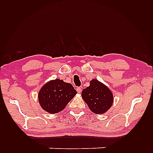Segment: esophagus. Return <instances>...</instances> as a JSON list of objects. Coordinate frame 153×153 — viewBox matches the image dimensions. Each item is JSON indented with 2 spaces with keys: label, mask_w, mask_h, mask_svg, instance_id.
<instances>
[{
  "label": "esophagus",
  "mask_w": 153,
  "mask_h": 153,
  "mask_svg": "<svg viewBox=\"0 0 153 153\" xmlns=\"http://www.w3.org/2000/svg\"><path fill=\"white\" fill-rule=\"evenodd\" d=\"M76 91H77V93H81V91H82V88H81V87H77L76 88Z\"/></svg>",
  "instance_id": "esophagus-1"
}]
</instances>
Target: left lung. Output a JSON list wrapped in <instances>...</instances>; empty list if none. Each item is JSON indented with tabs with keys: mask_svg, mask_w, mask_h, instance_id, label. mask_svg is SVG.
I'll return each mask as SVG.
<instances>
[{
	"mask_svg": "<svg viewBox=\"0 0 153 153\" xmlns=\"http://www.w3.org/2000/svg\"><path fill=\"white\" fill-rule=\"evenodd\" d=\"M82 96L90 110L95 114L106 112L113 102V95L110 90L95 79L91 81L89 87L82 91Z\"/></svg>",
	"mask_w": 153,
	"mask_h": 153,
	"instance_id": "left-lung-1",
	"label": "left lung"
}]
</instances>
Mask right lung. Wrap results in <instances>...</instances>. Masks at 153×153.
<instances>
[{"mask_svg":"<svg viewBox=\"0 0 153 153\" xmlns=\"http://www.w3.org/2000/svg\"><path fill=\"white\" fill-rule=\"evenodd\" d=\"M76 93L71 83L56 79L42 87L39 93V101L45 111L56 114L62 110Z\"/></svg>","mask_w":153,"mask_h":153,"instance_id":"right-lung-1","label":"right lung"}]
</instances>
